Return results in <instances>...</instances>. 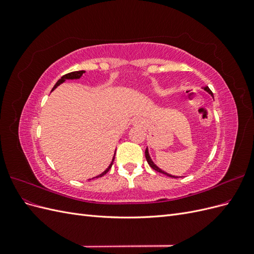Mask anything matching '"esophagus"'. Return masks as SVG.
<instances>
[{
    "label": "esophagus",
    "instance_id": "esophagus-1",
    "mask_svg": "<svg viewBox=\"0 0 254 254\" xmlns=\"http://www.w3.org/2000/svg\"><path fill=\"white\" fill-rule=\"evenodd\" d=\"M132 125L133 126H139V127H143L144 126V121L140 118H134L132 120Z\"/></svg>",
    "mask_w": 254,
    "mask_h": 254
}]
</instances>
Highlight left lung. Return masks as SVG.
Returning <instances> with one entry per match:
<instances>
[{
  "mask_svg": "<svg viewBox=\"0 0 254 254\" xmlns=\"http://www.w3.org/2000/svg\"><path fill=\"white\" fill-rule=\"evenodd\" d=\"M203 89L207 92V93H210V94L213 96L212 91L210 90V88H209V87H204ZM145 157H146V160H147V163L149 164V166H150L151 168H153V170H155V171H157L158 173H162V174H164V175H166V176H168V177H172V178H178V177H176V176H173V175H170V174H167V173L163 172L162 170H161V168H159L155 163H153V162H152V160L150 159L149 152H148V148H146V150H145Z\"/></svg>",
  "mask_w": 254,
  "mask_h": 254,
  "instance_id": "obj_1",
  "label": "left lung"
}]
</instances>
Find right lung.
<instances>
[{
    "label": "right lung",
    "mask_w": 254,
    "mask_h": 254,
    "mask_svg": "<svg viewBox=\"0 0 254 254\" xmlns=\"http://www.w3.org/2000/svg\"><path fill=\"white\" fill-rule=\"evenodd\" d=\"M84 73V71H75V72H71V73H68V74H65V75H64L63 77H61L57 82H56V84L55 86H54V88L52 89V91H54L55 90L60 83H63V82H64L66 79H79L81 76H82V74ZM114 156H115V152H114ZM113 161H114V157H113V159H112V162L110 163V165L107 167V170L105 171V172H103L101 175H98V176H96L95 178H98V177H103L104 175H106L107 173H108V171L110 170L111 168V166H112V164H113Z\"/></svg>",
    "instance_id": "obj_1"
}]
</instances>
